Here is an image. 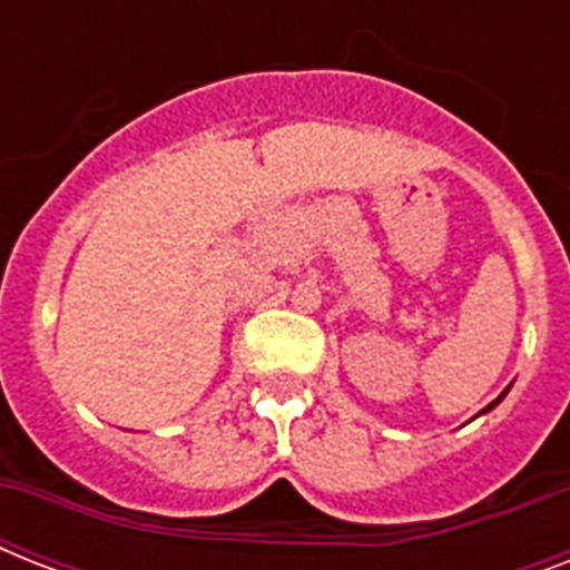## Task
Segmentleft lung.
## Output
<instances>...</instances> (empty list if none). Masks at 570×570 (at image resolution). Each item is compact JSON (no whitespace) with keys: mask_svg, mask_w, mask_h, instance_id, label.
I'll return each mask as SVG.
<instances>
[{"mask_svg":"<svg viewBox=\"0 0 570 570\" xmlns=\"http://www.w3.org/2000/svg\"><path fill=\"white\" fill-rule=\"evenodd\" d=\"M505 393H509V387H505V390H503V393H500V396H497V399H494V402H491V405H488V407H485V411H479V414H488V411H491V407H497V405H500V402H503V396H505Z\"/></svg>","mask_w":570,"mask_h":570,"instance_id":"obj_1","label":"left lung"}]
</instances>
